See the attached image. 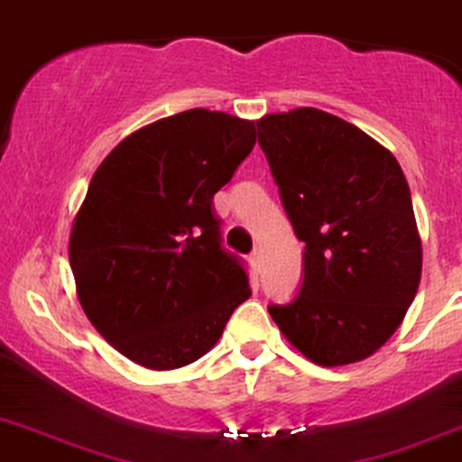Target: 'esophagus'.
<instances>
[{"mask_svg":"<svg viewBox=\"0 0 462 462\" xmlns=\"http://www.w3.org/2000/svg\"><path fill=\"white\" fill-rule=\"evenodd\" d=\"M250 262H253V266H254V271H262V266H263V259H262V250H254L253 254H250Z\"/></svg>","mask_w":462,"mask_h":462,"instance_id":"1","label":"esophagus"}]
</instances>
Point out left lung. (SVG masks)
Returning a JSON list of instances; mask_svg holds the SVG:
<instances>
[{
    "label": "left lung",
    "instance_id": "left-lung-1",
    "mask_svg": "<svg viewBox=\"0 0 462 462\" xmlns=\"http://www.w3.org/2000/svg\"><path fill=\"white\" fill-rule=\"evenodd\" d=\"M257 135L304 244L298 295L268 313L313 364L365 359L395 334L420 286L422 244L404 171L379 142L316 107L266 115Z\"/></svg>",
    "mask_w": 462,
    "mask_h": 462
}]
</instances>
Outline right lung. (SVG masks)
Returning <instances> with one entry per match:
<instances>
[{
    "label": "right lung",
    "mask_w": 462,
    "mask_h": 462,
    "mask_svg": "<svg viewBox=\"0 0 462 462\" xmlns=\"http://www.w3.org/2000/svg\"><path fill=\"white\" fill-rule=\"evenodd\" d=\"M253 146V122L196 107L133 133L92 176L69 239L76 293L135 364H194L250 298L212 200Z\"/></svg>",
    "instance_id": "obj_1"
}]
</instances>
